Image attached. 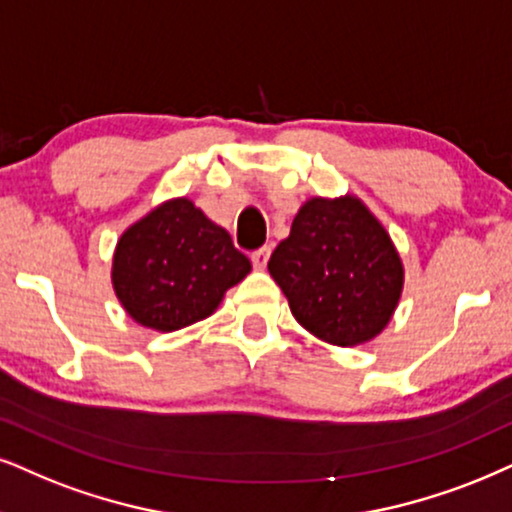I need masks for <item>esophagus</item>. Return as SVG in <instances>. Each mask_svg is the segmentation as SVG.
Wrapping results in <instances>:
<instances>
[{
  "instance_id": "obj_1",
  "label": "esophagus",
  "mask_w": 512,
  "mask_h": 512,
  "mask_svg": "<svg viewBox=\"0 0 512 512\" xmlns=\"http://www.w3.org/2000/svg\"><path fill=\"white\" fill-rule=\"evenodd\" d=\"M269 255H271V248L267 245V248H262V250H257V252H252V264H255V269H264L267 267V262H269Z\"/></svg>"
}]
</instances>
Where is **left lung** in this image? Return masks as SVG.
<instances>
[{
  "label": "left lung",
  "mask_w": 512,
  "mask_h": 512,
  "mask_svg": "<svg viewBox=\"0 0 512 512\" xmlns=\"http://www.w3.org/2000/svg\"><path fill=\"white\" fill-rule=\"evenodd\" d=\"M269 274L304 331L335 347L378 338L404 290V262L390 231L354 193L304 200Z\"/></svg>",
  "instance_id": "8db88e82"
}]
</instances>
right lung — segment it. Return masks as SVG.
<instances>
[{
	"mask_svg": "<svg viewBox=\"0 0 512 512\" xmlns=\"http://www.w3.org/2000/svg\"><path fill=\"white\" fill-rule=\"evenodd\" d=\"M252 264L191 198L163 200L115 243L111 283L139 326L172 333L208 319Z\"/></svg>",
	"mask_w": 512,
	"mask_h": 512,
	"instance_id": "add662e5",
	"label": "right lung"
}]
</instances>
